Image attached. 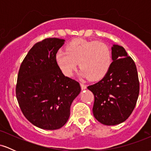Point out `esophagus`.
Segmentation results:
<instances>
[{
    "label": "esophagus",
    "instance_id": "obj_1",
    "mask_svg": "<svg viewBox=\"0 0 151 151\" xmlns=\"http://www.w3.org/2000/svg\"><path fill=\"white\" fill-rule=\"evenodd\" d=\"M80 86H81V88L82 90L86 89V84H83V83H80Z\"/></svg>",
    "mask_w": 151,
    "mask_h": 151
}]
</instances>
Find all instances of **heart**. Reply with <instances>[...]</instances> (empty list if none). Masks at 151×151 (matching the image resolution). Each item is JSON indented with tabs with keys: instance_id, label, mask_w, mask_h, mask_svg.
<instances>
[{
	"instance_id": "1",
	"label": "heart",
	"mask_w": 151,
	"mask_h": 151,
	"mask_svg": "<svg viewBox=\"0 0 151 151\" xmlns=\"http://www.w3.org/2000/svg\"><path fill=\"white\" fill-rule=\"evenodd\" d=\"M57 64L67 77H71L79 63L82 77L98 80L107 73L111 64V52L103 42L75 39L68 43L65 50L55 55Z\"/></svg>"
}]
</instances>
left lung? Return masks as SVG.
Wrapping results in <instances>:
<instances>
[{"mask_svg":"<svg viewBox=\"0 0 151 151\" xmlns=\"http://www.w3.org/2000/svg\"><path fill=\"white\" fill-rule=\"evenodd\" d=\"M109 70L103 79L88 86L94 95L93 114L106 126L125 121L132 114L139 94L136 66L123 47L114 45Z\"/></svg>","mask_w":151,"mask_h":151,"instance_id":"8db88e82","label":"left lung"}]
</instances>
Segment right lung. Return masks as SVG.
<instances>
[{"label":"right lung","mask_w":151,"mask_h":151,"mask_svg":"<svg viewBox=\"0 0 151 151\" xmlns=\"http://www.w3.org/2000/svg\"><path fill=\"white\" fill-rule=\"evenodd\" d=\"M64 42L54 37L35 43L18 72L15 93L19 106L31 124L42 129L65 125L71 104L81 91L79 83L65 77L55 60Z\"/></svg>","instance_id":"right-lung-1"}]
</instances>
